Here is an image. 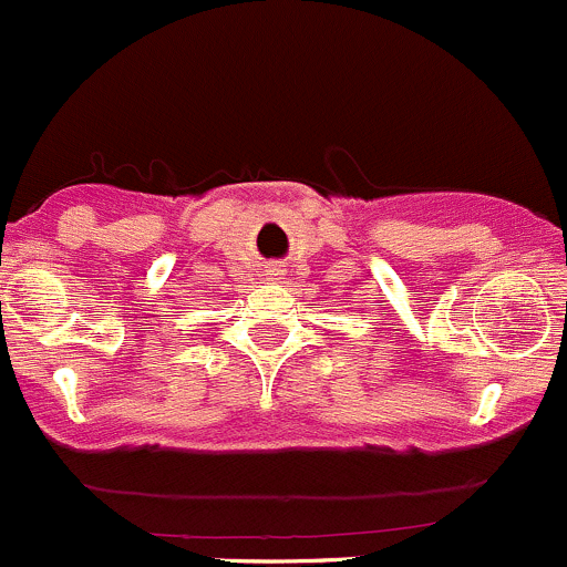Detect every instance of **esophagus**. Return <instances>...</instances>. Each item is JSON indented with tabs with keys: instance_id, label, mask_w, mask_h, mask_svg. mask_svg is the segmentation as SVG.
Wrapping results in <instances>:
<instances>
[{
	"instance_id": "1",
	"label": "esophagus",
	"mask_w": 567,
	"mask_h": 567,
	"mask_svg": "<svg viewBox=\"0 0 567 567\" xmlns=\"http://www.w3.org/2000/svg\"><path fill=\"white\" fill-rule=\"evenodd\" d=\"M271 279H279V274H271Z\"/></svg>"
}]
</instances>
